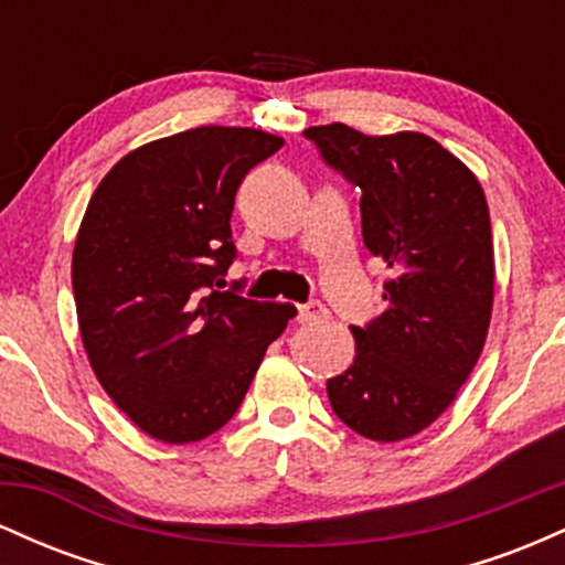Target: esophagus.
Segmentation results:
<instances>
[{"label":"esophagus","instance_id":"34e87169","mask_svg":"<svg viewBox=\"0 0 565 565\" xmlns=\"http://www.w3.org/2000/svg\"><path fill=\"white\" fill-rule=\"evenodd\" d=\"M327 316H329L327 305L319 302V300L305 302V305H297V321H300V323L321 321V319H327Z\"/></svg>","mask_w":565,"mask_h":565}]
</instances>
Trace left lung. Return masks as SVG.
Instances as JSON below:
<instances>
[{"mask_svg":"<svg viewBox=\"0 0 565 565\" xmlns=\"http://www.w3.org/2000/svg\"><path fill=\"white\" fill-rule=\"evenodd\" d=\"M321 159L361 188V233L395 278L385 310L350 327L355 359L327 380L329 404L359 436H417L457 398L481 355L494 302V246L483 188L423 132L308 127Z\"/></svg>","mask_w":565,"mask_h":565,"instance_id":"obj_1","label":"left lung"}]
</instances>
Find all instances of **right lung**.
I'll return each mask as SVG.
<instances>
[{
  "label": "right lung",
  "mask_w": 565,
  "mask_h": 565,
  "mask_svg": "<svg viewBox=\"0 0 565 565\" xmlns=\"http://www.w3.org/2000/svg\"><path fill=\"white\" fill-rule=\"evenodd\" d=\"M281 138L196 127L135 148L100 180L71 281L87 359L121 412L164 444H193L242 406L295 305L220 291L236 260L231 215Z\"/></svg>",
  "instance_id": "1"
}]
</instances>
